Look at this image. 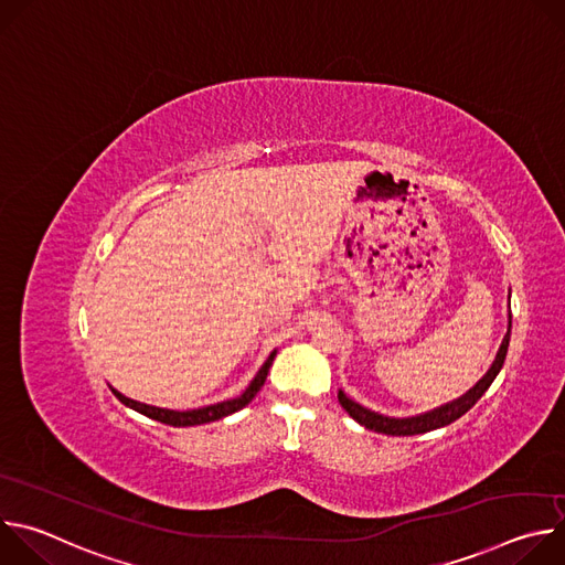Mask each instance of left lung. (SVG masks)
<instances>
[{
  "label": "left lung",
  "instance_id": "8db88e82",
  "mask_svg": "<svg viewBox=\"0 0 565 565\" xmlns=\"http://www.w3.org/2000/svg\"><path fill=\"white\" fill-rule=\"evenodd\" d=\"M512 319V315H510ZM512 327V321H510ZM508 347H510V331L505 333L503 342H501V349L497 353V360L494 364L490 366V371L482 375V380L476 382L473 388H469L462 397L449 402V405L445 407H438L429 414H423V416H416V418H386V416H380V414H373L369 409H364L362 405H358V402H353L351 397L344 395V391L338 393V399L340 405L347 409V414L358 420L362 427L371 429V431H377V434H386V436H416V434H427L431 429H438V427H447L451 425L454 420H458L460 416H465L476 402L480 399V395L486 393L490 388V384L494 382V377L499 375L503 362H505V355H508Z\"/></svg>",
  "mask_w": 565,
  "mask_h": 565
}]
</instances>
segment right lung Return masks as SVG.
Here are the masks:
<instances>
[{"label":"right lung","instance_id":"add662e5","mask_svg":"<svg viewBox=\"0 0 565 565\" xmlns=\"http://www.w3.org/2000/svg\"><path fill=\"white\" fill-rule=\"evenodd\" d=\"M275 360V353H270V358L266 360V364L259 369V373L255 375V380L250 382V386L241 393L238 397L234 399H225V402H218V405H212V407H203V409H192V412H172V409H158V407H149V405H142V402H136L131 397H125L122 393H118L116 388L114 395L122 402L125 407L151 418V420H158L163 425H170V427H194V425H205V423H214L218 418H225L238 409H244L248 402L257 395V391L264 386L266 382V375L270 371V364Z\"/></svg>","mask_w":565,"mask_h":565}]
</instances>
